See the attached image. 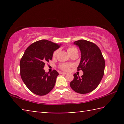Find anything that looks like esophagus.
I'll return each mask as SVG.
<instances>
[{
    "label": "esophagus",
    "instance_id": "34e87169",
    "mask_svg": "<svg viewBox=\"0 0 124 124\" xmlns=\"http://www.w3.org/2000/svg\"><path fill=\"white\" fill-rule=\"evenodd\" d=\"M60 74H67V73L65 72H60Z\"/></svg>",
    "mask_w": 124,
    "mask_h": 124
}]
</instances>
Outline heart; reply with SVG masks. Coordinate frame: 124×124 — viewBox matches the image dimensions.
I'll return each instance as SVG.
<instances>
[{"mask_svg":"<svg viewBox=\"0 0 124 124\" xmlns=\"http://www.w3.org/2000/svg\"><path fill=\"white\" fill-rule=\"evenodd\" d=\"M67 51H68V54H72L74 53L75 52H78V50L77 48H75L74 47H69L68 49H67ZM58 52V50H57L56 51H54L53 53V54H52V56L53 57H55L56 56H57V54ZM71 66V65L70 64H67V63H63L61 64L60 66V68L62 70H64V71H67L69 70L70 67Z\"/></svg>","mask_w":124,"mask_h":124,"instance_id":"b5f03b06","label":"heart"}]
</instances>
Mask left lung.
I'll use <instances>...</instances> for the list:
<instances>
[{
  "label": "left lung",
  "mask_w": 124,
  "mask_h": 124,
  "mask_svg": "<svg viewBox=\"0 0 124 124\" xmlns=\"http://www.w3.org/2000/svg\"><path fill=\"white\" fill-rule=\"evenodd\" d=\"M74 44L80 50L81 60L78 70H82L83 75L80 78L74 74L70 87L77 93H89L98 86L103 77L104 58L99 47L93 43L82 39L74 42Z\"/></svg>",
  "instance_id": "obj_1"
}]
</instances>
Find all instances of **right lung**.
Listing matches in <instances>:
<instances>
[{"instance_id":"1","label":"right lung","mask_w":124,"mask_h":124,"mask_svg":"<svg viewBox=\"0 0 124 124\" xmlns=\"http://www.w3.org/2000/svg\"><path fill=\"white\" fill-rule=\"evenodd\" d=\"M61 44L47 40H41L27 48L20 61V74L28 89L35 95L44 96L53 89L58 73L56 70L46 73L45 62L52 58V54Z\"/></svg>"}]
</instances>
